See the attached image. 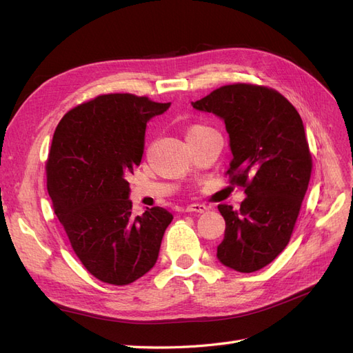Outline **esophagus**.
I'll return each mask as SVG.
<instances>
[{"instance_id": "34e87169", "label": "esophagus", "mask_w": 353, "mask_h": 353, "mask_svg": "<svg viewBox=\"0 0 353 353\" xmlns=\"http://www.w3.org/2000/svg\"><path fill=\"white\" fill-rule=\"evenodd\" d=\"M185 210H187V212L205 213V212H208V210H209V208H208V206H205V205H200V203H193V205H188Z\"/></svg>"}]
</instances>
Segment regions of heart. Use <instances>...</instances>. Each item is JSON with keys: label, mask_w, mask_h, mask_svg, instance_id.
<instances>
[{"label": "heart", "mask_w": 353, "mask_h": 353, "mask_svg": "<svg viewBox=\"0 0 353 353\" xmlns=\"http://www.w3.org/2000/svg\"><path fill=\"white\" fill-rule=\"evenodd\" d=\"M203 130H206V128H205V126H193V128H191V130L188 131V135L200 132V131H203Z\"/></svg>", "instance_id": "obj_1"}]
</instances>
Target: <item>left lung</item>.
<instances>
[{"mask_svg": "<svg viewBox=\"0 0 353 353\" xmlns=\"http://www.w3.org/2000/svg\"><path fill=\"white\" fill-rule=\"evenodd\" d=\"M225 123L232 160L227 174L244 187L239 210L219 205L225 234L218 261L239 272L271 263L290 241L312 170L303 122L275 90L225 85L191 103Z\"/></svg>", "mask_w": 353, "mask_h": 353, "instance_id": "8db88e82", "label": "left lung"}]
</instances>
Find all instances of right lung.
<instances>
[{
	"label": "right lung",
	"mask_w": 353,
	"mask_h": 353,
	"mask_svg": "<svg viewBox=\"0 0 353 353\" xmlns=\"http://www.w3.org/2000/svg\"><path fill=\"white\" fill-rule=\"evenodd\" d=\"M170 103L99 95L68 112L47 160V190L73 252L95 279L126 285L150 271L172 213L132 215L128 176L141 163L147 122Z\"/></svg>",
	"instance_id": "right-lung-1"
}]
</instances>
